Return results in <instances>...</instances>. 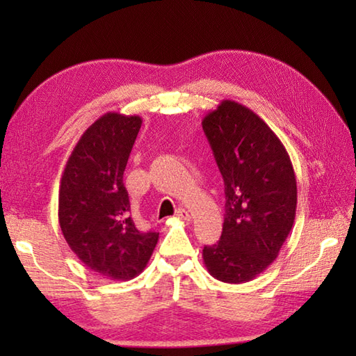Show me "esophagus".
<instances>
[{
	"label": "esophagus",
	"instance_id": "34e87169",
	"mask_svg": "<svg viewBox=\"0 0 356 356\" xmlns=\"http://www.w3.org/2000/svg\"><path fill=\"white\" fill-rule=\"evenodd\" d=\"M176 216H177L179 218H182V220H186V222L191 220V214L188 213V211L184 209V208H179V209L176 211Z\"/></svg>",
	"mask_w": 356,
	"mask_h": 356
}]
</instances>
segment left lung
Segmentation results:
<instances>
[{
  "instance_id": "8db88e82",
  "label": "left lung",
  "mask_w": 356,
  "mask_h": 356,
  "mask_svg": "<svg viewBox=\"0 0 356 356\" xmlns=\"http://www.w3.org/2000/svg\"><path fill=\"white\" fill-rule=\"evenodd\" d=\"M225 182L220 240L203 263L223 283L251 282L270 266L292 229L297 180L284 145L264 120L225 99L202 120Z\"/></svg>"
}]
</instances>
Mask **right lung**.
<instances>
[{"instance_id":"add662e5","label":"right lung","mask_w":356,"mask_h":356,"mask_svg":"<svg viewBox=\"0 0 356 356\" xmlns=\"http://www.w3.org/2000/svg\"><path fill=\"white\" fill-rule=\"evenodd\" d=\"M140 125L139 116L105 113L81 136L59 186L58 217L70 249L88 269L122 282L145 269L159 240L136 226L124 185Z\"/></svg>"}]
</instances>
